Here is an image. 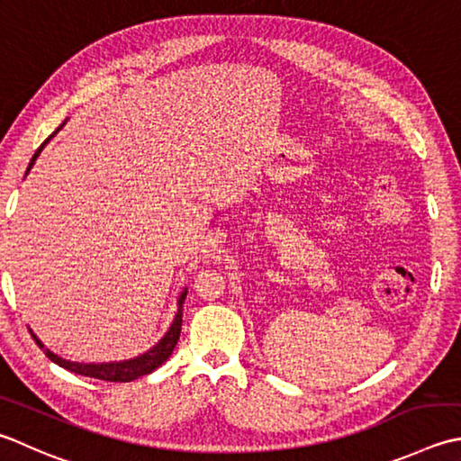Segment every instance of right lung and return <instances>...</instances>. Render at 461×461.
Listing matches in <instances>:
<instances>
[{"instance_id": "add662e5", "label": "right lung", "mask_w": 461, "mask_h": 461, "mask_svg": "<svg viewBox=\"0 0 461 461\" xmlns=\"http://www.w3.org/2000/svg\"><path fill=\"white\" fill-rule=\"evenodd\" d=\"M66 123V122H63ZM63 123L56 130V133L63 128ZM56 133H51L48 140H45L41 146L38 148V151L33 153V158L30 161V166H27L25 176L30 174V169L33 167L35 159L40 158L41 149L48 146V141L53 138ZM187 295V287H184V292L179 294L177 297V312L174 315V321H171L169 330L166 331V336L161 338L156 346L149 348L148 351H143L141 356L138 357H131V359H123V362H105V364H79V362H69V359H63L58 354H53L48 348L41 344V339L35 336V333L30 330L32 338L35 339V344H38L43 354L48 356L53 364H58L59 367H66L69 372L79 374V375H87V377H95V380H105V382H133L138 380L141 375H148L151 374L153 369H158L161 364L167 362V357L171 356V351H174L177 339H179V333H182V310H184V300Z\"/></svg>"}]
</instances>
